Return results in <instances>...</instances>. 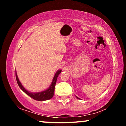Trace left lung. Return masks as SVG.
<instances>
[{"label":"left lung","mask_w":126,"mask_h":126,"mask_svg":"<svg viewBox=\"0 0 126 126\" xmlns=\"http://www.w3.org/2000/svg\"><path fill=\"white\" fill-rule=\"evenodd\" d=\"M77 98H78V99H79V98H78L77 97Z\"/></svg>","instance_id":"obj_1"}]
</instances>
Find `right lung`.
I'll list each match as a JSON object with an SVG mask.
<instances>
[{"label": "right lung", "instance_id": "add662e5", "mask_svg": "<svg viewBox=\"0 0 126 126\" xmlns=\"http://www.w3.org/2000/svg\"><path fill=\"white\" fill-rule=\"evenodd\" d=\"M61 72H62V70H59V71H57L56 72L54 78H53L52 83V84H51L49 88L43 92H38V93H31V92H29L28 91H27L26 89L23 87L22 84H21V83L20 82L19 80L18 76H17L16 71V82L18 83L19 87H20V88L22 89L23 92H24L27 95H28L29 96H30L31 98H32L33 99L37 100V101H46V100L50 99L53 97V95H54L55 86L57 82V78H58V76H59V74L61 73Z\"/></svg>", "mask_w": 126, "mask_h": 126}]
</instances>
